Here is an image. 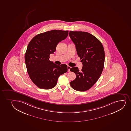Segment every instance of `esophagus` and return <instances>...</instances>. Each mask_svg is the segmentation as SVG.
Here are the masks:
<instances>
[{"instance_id": "34e87169", "label": "esophagus", "mask_w": 131, "mask_h": 131, "mask_svg": "<svg viewBox=\"0 0 131 131\" xmlns=\"http://www.w3.org/2000/svg\"><path fill=\"white\" fill-rule=\"evenodd\" d=\"M70 68H71V67H70V66H68V72H70Z\"/></svg>"}]
</instances>
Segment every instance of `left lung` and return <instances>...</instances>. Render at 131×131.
I'll return each instance as SVG.
<instances>
[{
    "instance_id": "obj_1",
    "label": "left lung",
    "mask_w": 131,
    "mask_h": 131,
    "mask_svg": "<svg viewBox=\"0 0 131 131\" xmlns=\"http://www.w3.org/2000/svg\"><path fill=\"white\" fill-rule=\"evenodd\" d=\"M69 35L83 65L81 70L77 67L70 68L76 78L70 85L75 90L85 91L93 86L102 72L105 59L104 47L97 38L89 32L70 31Z\"/></svg>"
}]
</instances>
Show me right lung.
Wrapping results in <instances>:
<instances>
[{
	"label": "right lung",
	"instance_id": "add662e5",
	"mask_svg": "<svg viewBox=\"0 0 131 131\" xmlns=\"http://www.w3.org/2000/svg\"><path fill=\"white\" fill-rule=\"evenodd\" d=\"M68 34V31L51 30L36 35L29 43L25 54L26 68L30 79L40 89L54 88L59 77L68 71L67 65H58L49 59Z\"/></svg>",
	"mask_w": 131,
	"mask_h": 131
}]
</instances>
